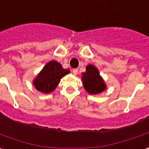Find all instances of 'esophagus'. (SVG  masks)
I'll return each mask as SVG.
<instances>
[{"instance_id": "1", "label": "esophagus", "mask_w": 149, "mask_h": 149, "mask_svg": "<svg viewBox=\"0 0 149 149\" xmlns=\"http://www.w3.org/2000/svg\"><path fill=\"white\" fill-rule=\"evenodd\" d=\"M78 71H79V70H78V69H73L72 73L74 74V75H76L77 74H78Z\"/></svg>"}]
</instances>
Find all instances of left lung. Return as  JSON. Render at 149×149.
<instances>
[{
	"label": "left lung",
	"instance_id": "left-lung-1",
	"mask_svg": "<svg viewBox=\"0 0 149 149\" xmlns=\"http://www.w3.org/2000/svg\"><path fill=\"white\" fill-rule=\"evenodd\" d=\"M82 81L86 91L90 94H98L106 88L98 70L92 65H88L86 67V72L83 73Z\"/></svg>",
	"mask_w": 149,
	"mask_h": 149
}]
</instances>
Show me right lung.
<instances>
[{"mask_svg": "<svg viewBox=\"0 0 149 149\" xmlns=\"http://www.w3.org/2000/svg\"><path fill=\"white\" fill-rule=\"evenodd\" d=\"M70 73L69 70L62 68L61 65L56 61L47 63L41 72L34 80L33 84L40 92L49 93L53 92L59 84L61 79Z\"/></svg>", "mask_w": 149, "mask_h": 149, "instance_id": "right-lung-1", "label": "right lung"}]
</instances>
